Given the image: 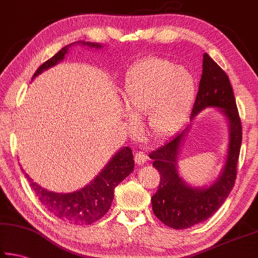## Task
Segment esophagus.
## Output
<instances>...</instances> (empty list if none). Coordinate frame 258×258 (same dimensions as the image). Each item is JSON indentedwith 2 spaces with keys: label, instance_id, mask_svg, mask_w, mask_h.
Listing matches in <instances>:
<instances>
[{
  "label": "esophagus",
  "instance_id": "34e87169",
  "mask_svg": "<svg viewBox=\"0 0 258 258\" xmlns=\"http://www.w3.org/2000/svg\"><path fill=\"white\" fill-rule=\"evenodd\" d=\"M134 159H135V163L139 164V165H143L147 161L148 159V156L146 152L143 151H138L137 154L134 155Z\"/></svg>",
  "mask_w": 258,
  "mask_h": 258
}]
</instances>
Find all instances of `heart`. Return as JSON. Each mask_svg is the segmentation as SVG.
Segmentation results:
<instances>
[{
	"label": "heart",
	"instance_id": "heart-1",
	"mask_svg": "<svg viewBox=\"0 0 258 258\" xmlns=\"http://www.w3.org/2000/svg\"><path fill=\"white\" fill-rule=\"evenodd\" d=\"M196 94L192 74L171 61L149 58L127 73L123 99L131 116H148L150 132L158 138L172 134L185 120Z\"/></svg>",
	"mask_w": 258,
	"mask_h": 258
}]
</instances>
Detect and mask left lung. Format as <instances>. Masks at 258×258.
<instances>
[{
    "label": "left lung",
    "instance_id": "8db88e82",
    "mask_svg": "<svg viewBox=\"0 0 258 258\" xmlns=\"http://www.w3.org/2000/svg\"><path fill=\"white\" fill-rule=\"evenodd\" d=\"M220 108L229 120L228 158L220 177L211 186L191 187L177 172V155L187 127L149 154L152 166L160 173V183L151 197L152 211L165 225L183 230L211 217L228 198L237 177V164L242 141L241 120L232 86L225 72L207 53L204 54L203 75L190 118L205 108Z\"/></svg>",
    "mask_w": 258,
    "mask_h": 258
}]
</instances>
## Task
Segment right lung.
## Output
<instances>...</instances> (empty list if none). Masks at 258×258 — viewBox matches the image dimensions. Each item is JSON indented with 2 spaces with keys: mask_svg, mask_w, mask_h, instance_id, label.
Here are the masks:
<instances>
[{
  "mask_svg": "<svg viewBox=\"0 0 258 258\" xmlns=\"http://www.w3.org/2000/svg\"><path fill=\"white\" fill-rule=\"evenodd\" d=\"M78 43L97 49L101 47L98 43L95 44V43L83 41L77 42V44ZM74 44H76V42L62 47L58 53L41 64L33 78L62 60L69 47ZM133 168L134 160L132 150L128 147H125L112 157L102 172L90 184L72 194H55L47 191L35 183L27 175V173H25V176L29 181L30 186L41 204L55 217L72 224L89 225L106 215L111 206L113 190L126 176L133 172Z\"/></svg>",
  "mask_w": 258,
  "mask_h": 258,
  "instance_id": "1",
  "label": "right lung"
}]
</instances>
